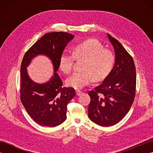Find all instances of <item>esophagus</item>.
<instances>
[{"instance_id":"obj_1","label":"esophagus","mask_w":153,"mask_h":153,"mask_svg":"<svg viewBox=\"0 0 153 153\" xmlns=\"http://www.w3.org/2000/svg\"><path fill=\"white\" fill-rule=\"evenodd\" d=\"M82 92L81 91H79V90L76 91V95H77V96L81 95H82Z\"/></svg>"}]
</instances>
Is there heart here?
Instances as JSON below:
<instances>
[{
	"mask_svg": "<svg viewBox=\"0 0 153 153\" xmlns=\"http://www.w3.org/2000/svg\"><path fill=\"white\" fill-rule=\"evenodd\" d=\"M74 58L83 59L81 70L66 79L68 86L80 89L94 80L105 79L111 71L114 55L111 51L105 48L96 39H89L77 43L72 47V54L64 52L59 58V68L64 74H70L73 68Z\"/></svg>",
	"mask_w": 153,
	"mask_h": 153,
	"instance_id": "b5f03b06",
	"label": "heart"
}]
</instances>
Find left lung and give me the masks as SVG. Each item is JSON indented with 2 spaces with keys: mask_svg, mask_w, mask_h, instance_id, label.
Masks as SVG:
<instances>
[{
  "mask_svg": "<svg viewBox=\"0 0 153 153\" xmlns=\"http://www.w3.org/2000/svg\"><path fill=\"white\" fill-rule=\"evenodd\" d=\"M115 51V64L102 84L89 91V119L103 127L118 123L135 99L136 71L134 60L121 43L107 34Z\"/></svg>",
  "mask_w": 153,
  "mask_h": 153,
  "instance_id": "obj_1",
  "label": "left lung"
}]
</instances>
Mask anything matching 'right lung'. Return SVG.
Masks as SVG:
<instances>
[{
    "label": "right lung",
    "instance_id": "1",
    "mask_svg": "<svg viewBox=\"0 0 153 153\" xmlns=\"http://www.w3.org/2000/svg\"><path fill=\"white\" fill-rule=\"evenodd\" d=\"M74 35L66 32H51L45 34L25 53L21 64L20 99L31 118L38 124L55 127L66 119L67 105L76 95L72 87H64L56 73L59 58ZM39 54L48 56L53 62L55 73L48 82L39 84L28 77L27 67Z\"/></svg>",
    "mask_w": 153,
    "mask_h": 153
}]
</instances>
